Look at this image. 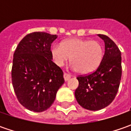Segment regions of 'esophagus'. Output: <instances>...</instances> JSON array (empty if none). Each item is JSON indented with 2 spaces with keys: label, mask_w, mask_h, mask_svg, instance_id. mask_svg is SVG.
<instances>
[{
  "label": "esophagus",
  "mask_w": 131,
  "mask_h": 131,
  "mask_svg": "<svg viewBox=\"0 0 131 131\" xmlns=\"http://www.w3.org/2000/svg\"><path fill=\"white\" fill-rule=\"evenodd\" d=\"M63 77H64L65 81H66V82H67V81H68V80L71 79V75H69L68 73H64V74H63Z\"/></svg>",
  "instance_id": "obj_1"
}]
</instances>
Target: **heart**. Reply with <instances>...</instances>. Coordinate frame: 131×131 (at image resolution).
<instances>
[{
  "instance_id": "1",
  "label": "heart",
  "mask_w": 131,
  "mask_h": 131,
  "mask_svg": "<svg viewBox=\"0 0 131 131\" xmlns=\"http://www.w3.org/2000/svg\"><path fill=\"white\" fill-rule=\"evenodd\" d=\"M54 63L61 67L71 57V68L83 74L94 71L103 58L102 45L97 41L82 38H71L56 43L52 47Z\"/></svg>"
}]
</instances>
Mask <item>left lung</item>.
I'll use <instances>...</instances> for the list:
<instances>
[{"label": "left lung", "instance_id": "obj_1", "mask_svg": "<svg viewBox=\"0 0 131 131\" xmlns=\"http://www.w3.org/2000/svg\"><path fill=\"white\" fill-rule=\"evenodd\" d=\"M104 41L105 52L98 68L93 73L77 77L75 97L84 108L97 111L106 107L115 98L122 77L121 52L107 36L98 34Z\"/></svg>", "mask_w": 131, "mask_h": 131}]
</instances>
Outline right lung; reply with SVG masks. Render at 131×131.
Wrapping results in <instances>:
<instances>
[{
  "instance_id": "1",
  "label": "right lung",
  "mask_w": 131,
  "mask_h": 131,
  "mask_svg": "<svg viewBox=\"0 0 131 131\" xmlns=\"http://www.w3.org/2000/svg\"><path fill=\"white\" fill-rule=\"evenodd\" d=\"M57 38L44 32L29 33L14 53L13 88L19 102L30 111L49 108L64 83L63 71L52 60L51 45Z\"/></svg>"
}]
</instances>
